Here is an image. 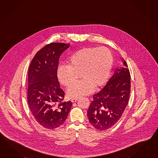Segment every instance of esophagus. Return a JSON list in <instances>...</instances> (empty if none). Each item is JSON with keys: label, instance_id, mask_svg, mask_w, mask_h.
<instances>
[{"label": "esophagus", "instance_id": "34e87169", "mask_svg": "<svg viewBox=\"0 0 158 158\" xmlns=\"http://www.w3.org/2000/svg\"><path fill=\"white\" fill-rule=\"evenodd\" d=\"M77 100H78V98H72L71 100V101L72 102H77Z\"/></svg>", "mask_w": 158, "mask_h": 158}]
</instances>
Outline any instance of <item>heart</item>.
<instances>
[{"label":"heart","mask_w":158,"mask_h":158,"mask_svg":"<svg viewBox=\"0 0 158 158\" xmlns=\"http://www.w3.org/2000/svg\"><path fill=\"white\" fill-rule=\"evenodd\" d=\"M113 63V57L109 49L104 47L85 48L71 56L68 66L58 67L57 77L60 83L68 87L77 81L81 74L83 79L67 90L69 97L78 98L91 94L95 87H101L106 83Z\"/></svg>","instance_id":"1"}]
</instances>
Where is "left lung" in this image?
Returning a JSON list of instances; mask_svg holds the SVG:
<instances>
[{
	"label": "left lung",
	"instance_id": "left-lung-1",
	"mask_svg": "<svg viewBox=\"0 0 158 158\" xmlns=\"http://www.w3.org/2000/svg\"><path fill=\"white\" fill-rule=\"evenodd\" d=\"M117 67L100 91L94 95L87 111L89 123L96 129L105 130L119 120L129 100L130 75L126 61Z\"/></svg>",
	"mask_w": 158,
	"mask_h": 158
}]
</instances>
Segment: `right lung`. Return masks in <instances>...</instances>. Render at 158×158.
Returning a JSON list of instances; mask_svg holds the SVG:
<instances>
[{"instance_id": "1", "label": "right lung", "mask_w": 158, "mask_h": 158, "mask_svg": "<svg viewBox=\"0 0 158 158\" xmlns=\"http://www.w3.org/2000/svg\"><path fill=\"white\" fill-rule=\"evenodd\" d=\"M70 44L51 43L35 54L28 70V102L32 115L40 125L54 129L66 121L73 105L62 102L57 70L60 55Z\"/></svg>"}]
</instances>
